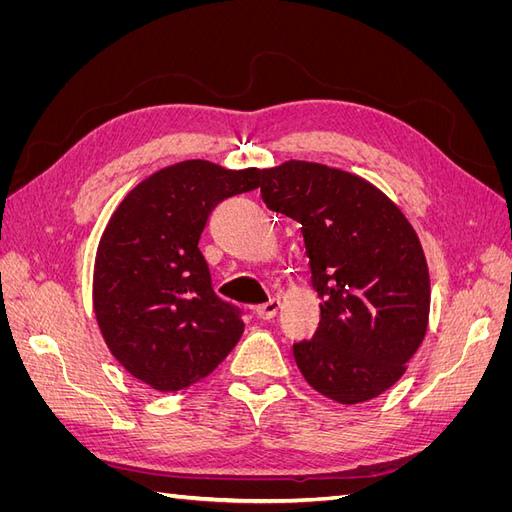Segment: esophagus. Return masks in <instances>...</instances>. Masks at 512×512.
<instances>
[{
  "label": "esophagus",
  "mask_w": 512,
  "mask_h": 512,
  "mask_svg": "<svg viewBox=\"0 0 512 512\" xmlns=\"http://www.w3.org/2000/svg\"><path fill=\"white\" fill-rule=\"evenodd\" d=\"M280 307H282L280 299H269L267 303H262V305L256 307V314L262 320H271V318L277 316V312H280Z\"/></svg>",
  "instance_id": "esophagus-1"
}]
</instances>
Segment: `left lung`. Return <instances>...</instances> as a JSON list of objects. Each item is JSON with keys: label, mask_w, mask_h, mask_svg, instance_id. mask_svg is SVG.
I'll list each match as a JSON object with an SVG mask.
<instances>
[{"label": "left lung", "mask_w": 512, "mask_h": 512, "mask_svg": "<svg viewBox=\"0 0 512 512\" xmlns=\"http://www.w3.org/2000/svg\"><path fill=\"white\" fill-rule=\"evenodd\" d=\"M260 196L301 224L320 324L294 344L318 393L339 404L374 399L401 378L429 318V271L416 232L365 179L314 162L262 170Z\"/></svg>", "instance_id": "1"}]
</instances>
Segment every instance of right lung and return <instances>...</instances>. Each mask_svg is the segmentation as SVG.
Segmentation results:
<instances>
[{"instance_id":"1","label":"right lung","mask_w":512,"mask_h":512,"mask_svg":"<svg viewBox=\"0 0 512 512\" xmlns=\"http://www.w3.org/2000/svg\"><path fill=\"white\" fill-rule=\"evenodd\" d=\"M262 170L188 160L123 198L100 239L94 307L115 359L151 389L207 378L243 333V309L220 299L198 241L224 198L256 190Z\"/></svg>"}]
</instances>
